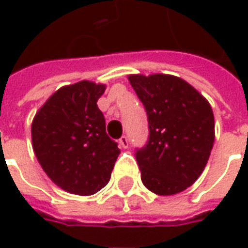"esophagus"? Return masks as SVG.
Instances as JSON below:
<instances>
[{"label": "esophagus", "instance_id": "esophagus-1", "mask_svg": "<svg viewBox=\"0 0 248 248\" xmlns=\"http://www.w3.org/2000/svg\"><path fill=\"white\" fill-rule=\"evenodd\" d=\"M119 145H121V147H124V149L129 147V138H127L126 135H122V137L119 138Z\"/></svg>", "mask_w": 248, "mask_h": 248}]
</instances>
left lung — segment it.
Instances as JSON below:
<instances>
[{
  "label": "left lung",
  "mask_w": 248,
  "mask_h": 248,
  "mask_svg": "<svg viewBox=\"0 0 248 248\" xmlns=\"http://www.w3.org/2000/svg\"><path fill=\"white\" fill-rule=\"evenodd\" d=\"M147 114L149 138L135 149L142 182L158 195L190 187L202 174L214 145L210 103L174 76H129Z\"/></svg>",
  "instance_id": "left-lung-1"
}]
</instances>
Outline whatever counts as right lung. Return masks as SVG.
I'll use <instances>...</instances> for the list:
<instances>
[{
    "instance_id": "add662e5",
    "label": "right lung",
    "mask_w": 248,
    "mask_h": 248,
    "mask_svg": "<svg viewBox=\"0 0 248 248\" xmlns=\"http://www.w3.org/2000/svg\"><path fill=\"white\" fill-rule=\"evenodd\" d=\"M103 85L81 81L61 87L40 108L31 140L41 167L53 182L77 195H92L110 181L118 143L106 134L97 101Z\"/></svg>"
}]
</instances>
